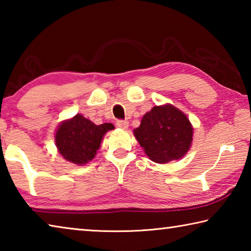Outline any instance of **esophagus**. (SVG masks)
<instances>
[{
  "instance_id": "obj_1",
  "label": "esophagus",
  "mask_w": 251,
  "mask_h": 251,
  "mask_svg": "<svg viewBox=\"0 0 251 251\" xmlns=\"http://www.w3.org/2000/svg\"><path fill=\"white\" fill-rule=\"evenodd\" d=\"M116 125H117L118 128H122V129L128 128V122H127V121H117Z\"/></svg>"
}]
</instances>
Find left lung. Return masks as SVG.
Masks as SVG:
<instances>
[{
	"label": "left lung",
	"instance_id": "1",
	"mask_svg": "<svg viewBox=\"0 0 251 251\" xmlns=\"http://www.w3.org/2000/svg\"><path fill=\"white\" fill-rule=\"evenodd\" d=\"M193 130L180 109L165 104L155 106L143 116L134 136L151 160L166 164L186 155L192 146Z\"/></svg>",
	"mask_w": 251,
	"mask_h": 251
}]
</instances>
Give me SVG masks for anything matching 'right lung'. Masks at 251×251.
I'll list each match as a JSON object with an SVG mask.
<instances>
[{"label": "right lung", "mask_w": 251, "mask_h": 251, "mask_svg": "<svg viewBox=\"0 0 251 251\" xmlns=\"http://www.w3.org/2000/svg\"><path fill=\"white\" fill-rule=\"evenodd\" d=\"M112 129L114 125L110 123L95 125L77 114L58 125L55 133V144L64 159L82 166L94 158L104 135Z\"/></svg>", "instance_id": "1"}]
</instances>
